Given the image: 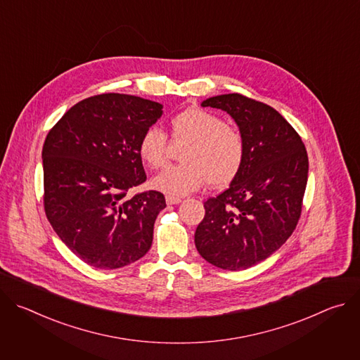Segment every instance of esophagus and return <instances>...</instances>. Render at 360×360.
<instances>
[{"instance_id": "34e87169", "label": "esophagus", "mask_w": 360, "mask_h": 360, "mask_svg": "<svg viewBox=\"0 0 360 360\" xmlns=\"http://www.w3.org/2000/svg\"><path fill=\"white\" fill-rule=\"evenodd\" d=\"M165 199H167L168 205H176V203H179L182 200L179 196H172V195H167Z\"/></svg>"}]
</instances>
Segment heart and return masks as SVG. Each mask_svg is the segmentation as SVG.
<instances>
[{
    "label": "heart",
    "mask_w": 360,
    "mask_h": 360,
    "mask_svg": "<svg viewBox=\"0 0 360 360\" xmlns=\"http://www.w3.org/2000/svg\"><path fill=\"white\" fill-rule=\"evenodd\" d=\"M175 143H186L182 164L165 168L152 179V186L172 196L188 195L205 182L210 186L229 185L242 171L246 160V139L228 122L203 108H188L171 120ZM168 135L152 125L138 142V155L150 169H158L168 160Z\"/></svg>",
    "instance_id": "heart-1"
}]
</instances>
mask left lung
Here are the masks:
<instances>
[{
  "label": "left lung",
  "instance_id": "8db88e82",
  "mask_svg": "<svg viewBox=\"0 0 360 360\" xmlns=\"http://www.w3.org/2000/svg\"><path fill=\"white\" fill-rule=\"evenodd\" d=\"M202 107L235 120L246 139V160L226 191L203 202L195 246L214 266L243 271L269 258L295 231L309 168L306 148L293 127L264 102L226 94Z\"/></svg>",
  "mask_w": 360,
  "mask_h": 360
}]
</instances>
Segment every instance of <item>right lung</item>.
<instances>
[{
    "instance_id": "right-lung-1",
    "label": "right lung",
    "mask_w": 360,
    "mask_h": 360,
    "mask_svg": "<svg viewBox=\"0 0 360 360\" xmlns=\"http://www.w3.org/2000/svg\"><path fill=\"white\" fill-rule=\"evenodd\" d=\"M162 108L134 95H94L70 108L45 138V215L89 266H127L152 245L165 196L158 191L129 195V189L146 181L138 142Z\"/></svg>"
}]
</instances>
